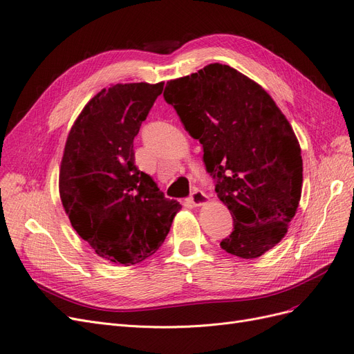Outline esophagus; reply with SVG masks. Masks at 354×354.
<instances>
[{
	"label": "esophagus",
	"mask_w": 354,
	"mask_h": 354,
	"mask_svg": "<svg viewBox=\"0 0 354 354\" xmlns=\"http://www.w3.org/2000/svg\"><path fill=\"white\" fill-rule=\"evenodd\" d=\"M209 201V197L204 194L201 189H194L191 192V197H189V203L192 204V206H203V204H206Z\"/></svg>",
	"instance_id": "1"
}]
</instances>
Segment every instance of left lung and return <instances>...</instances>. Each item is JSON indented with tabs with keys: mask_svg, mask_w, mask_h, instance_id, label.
I'll list each match as a JSON object with an SVG mask.
<instances>
[{
	"mask_svg": "<svg viewBox=\"0 0 354 354\" xmlns=\"http://www.w3.org/2000/svg\"><path fill=\"white\" fill-rule=\"evenodd\" d=\"M163 97L203 145L232 214L221 247L241 259L265 254L287 234L301 197V148L290 122L259 84L219 63L169 81Z\"/></svg>",
	"mask_w": 354,
	"mask_h": 354,
	"instance_id": "obj_1",
	"label": "left lung"
}]
</instances>
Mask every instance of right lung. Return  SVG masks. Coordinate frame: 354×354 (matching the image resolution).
Wrapping results in <instances>:
<instances>
[{
  "mask_svg": "<svg viewBox=\"0 0 354 354\" xmlns=\"http://www.w3.org/2000/svg\"><path fill=\"white\" fill-rule=\"evenodd\" d=\"M158 84H116L91 98L67 136L59 189L73 230L106 260L136 265L165 241L180 204L135 166L133 138Z\"/></svg>",
  "mask_w": 354,
  "mask_h": 354,
  "instance_id": "1",
  "label": "right lung"
}]
</instances>
